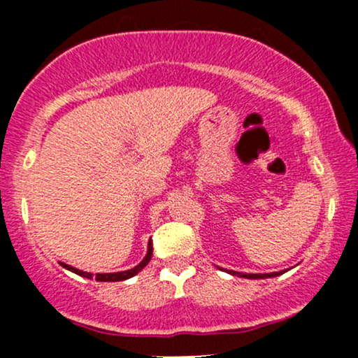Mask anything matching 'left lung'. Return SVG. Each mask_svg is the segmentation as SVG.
I'll return each mask as SVG.
<instances>
[{"label": "left lung", "instance_id": "obj_1", "mask_svg": "<svg viewBox=\"0 0 358 358\" xmlns=\"http://www.w3.org/2000/svg\"><path fill=\"white\" fill-rule=\"evenodd\" d=\"M220 269V268H219ZM225 273L232 274V276H239V278H245V279H266V278H276L279 274L286 273V271H278V273H264V274H245V273H239V271H229V269H222Z\"/></svg>", "mask_w": 358, "mask_h": 358}]
</instances>
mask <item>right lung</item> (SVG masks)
<instances>
[{"mask_svg": "<svg viewBox=\"0 0 358 358\" xmlns=\"http://www.w3.org/2000/svg\"><path fill=\"white\" fill-rule=\"evenodd\" d=\"M151 256H153V242H151V239H150V242H148V252H146V256H145V259H143L141 262H139L138 266H134V268H131V269H127V271H119V273H99V274H96V281L114 282V281H124V279H129V278L136 276L139 271L145 268L148 262L151 261ZM60 266H62V268L72 271V273L79 274V276H82V278H87V279H92V278H94V274L85 273V271H80V269L72 268V266L65 264V262H60Z\"/></svg>", "mask_w": 358, "mask_h": 358, "instance_id": "right-lung-1", "label": "right lung"}]
</instances>
